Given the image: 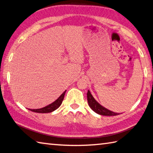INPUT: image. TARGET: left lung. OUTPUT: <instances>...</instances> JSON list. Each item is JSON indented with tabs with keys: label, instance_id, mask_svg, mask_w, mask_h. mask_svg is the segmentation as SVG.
I'll use <instances>...</instances> for the list:
<instances>
[{
	"label": "left lung",
	"instance_id": "left-lung-1",
	"mask_svg": "<svg viewBox=\"0 0 153 153\" xmlns=\"http://www.w3.org/2000/svg\"><path fill=\"white\" fill-rule=\"evenodd\" d=\"M87 98H88V102L89 104V106L91 108V109L94 111L96 113L100 115L103 116H116L120 114L119 113L114 112L112 111L108 110L107 108L102 106L101 104H100L98 102H97L95 98H94L93 96L91 95L90 90L88 91L87 93Z\"/></svg>",
	"mask_w": 153,
	"mask_h": 153
}]
</instances>
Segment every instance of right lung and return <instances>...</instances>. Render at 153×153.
Listing matches in <instances>:
<instances>
[{
	"mask_svg": "<svg viewBox=\"0 0 153 153\" xmlns=\"http://www.w3.org/2000/svg\"><path fill=\"white\" fill-rule=\"evenodd\" d=\"M65 91L56 100L54 101L53 103L48 105L45 107L39 108V109H29V110L32 111V112H37V113H49V112H53L54 110H57V108L60 106L61 104H62V102L63 100V98H64Z\"/></svg>",
	"mask_w": 153,
	"mask_h": 153,
	"instance_id": "1",
	"label": "right lung"
}]
</instances>
